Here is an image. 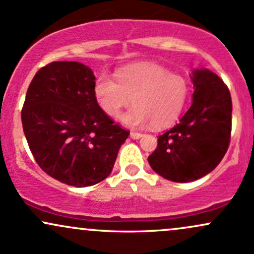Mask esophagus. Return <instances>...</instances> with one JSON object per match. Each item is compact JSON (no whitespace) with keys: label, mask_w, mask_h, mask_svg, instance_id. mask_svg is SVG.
<instances>
[{"label":"esophagus","mask_w":254,"mask_h":254,"mask_svg":"<svg viewBox=\"0 0 254 254\" xmlns=\"http://www.w3.org/2000/svg\"><path fill=\"white\" fill-rule=\"evenodd\" d=\"M130 137H131V138H133V139H138V138H141V137H142V133L136 132V131H131Z\"/></svg>","instance_id":"obj_1"}]
</instances>
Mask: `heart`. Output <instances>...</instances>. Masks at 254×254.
Masks as SVG:
<instances>
[{"mask_svg": "<svg viewBox=\"0 0 254 254\" xmlns=\"http://www.w3.org/2000/svg\"><path fill=\"white\" fill-rule=\"evenodd\" d=\"M190 93L188 78L155 63H133L98 76L94 97L101 111L117 118L124 107L136 105L122 117L129 127H166L182 115Z\"/></svg>", "mask_w": 254, "mask_h": 254, "instance_id": "1", "label": "heart"}]
</instances>
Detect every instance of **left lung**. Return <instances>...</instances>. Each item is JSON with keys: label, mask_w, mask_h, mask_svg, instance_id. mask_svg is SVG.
Wrapping results in <instances>:
<instances>
[{"label": "left lung", "mask_w": 254, "mask_h": 254, "mask_svg": "<svg viewBox=\"0 0 254 254\" xmlns=\"http://www.w3.org/2000/svg\"><path fill=\"white\" fill-rule=\"evenodd\" d=\"M193 103L178 124L157 138L148 156L165 179L189 183L210 173L227 153L232 132V98L214 72L194 70Z\"/></svg>", "instance_id": "left-lung-1"}]
</instances>
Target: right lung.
Segmentation results:
<instances>
[{"label":"right lung","instance_id":"1","mask_svg":"<svg viewBox=\"0 0 254 254\" xmlns=\"http://www.w3.org/2000/svg\"><path fill=\"white\" fill-rule=\"evenodd\" d=\"M95 76L78 62H52L31 81L21 110L32 155L46 174L75 188L110 176L130 131L101 111Z\"/></svg>","mask_w":254,"mask_h":254}]
</instances>
